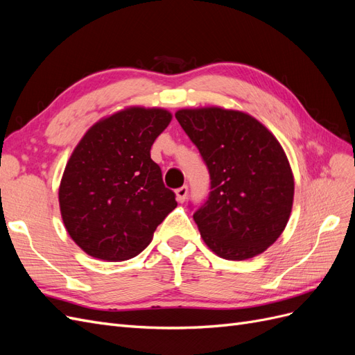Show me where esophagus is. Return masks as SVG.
Here are the masks:
<instances>
[{
    "label": "esophagus",
    "instance_id": "obj_1",
    "mask_svg": "<svg viewBox=\"0 0 355 355\" xmlns=\"http://www.w3.org/2000/svg\"><path fill=\"white\" fill-rule=\"evenodd\" d=\"M187 196H188V187L184 185L176 189V198L179 202H184L187 200Z\"/></svg>",
    "mask_w": 355,
    "mask_h": 355
}]
</instances>
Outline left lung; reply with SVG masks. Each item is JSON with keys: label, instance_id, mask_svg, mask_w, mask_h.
<instances>
[{"label": "left lung", "instance_id": "left-lung-1", "mask_svg": "<svg viewBox=\"0 0 355 355\" xmlns=\"http://www.w3.org/2000/svg\"><path fill=\"white\" fill-rule=\"evenodd\" d=\"M175 115L209 168V197L194 213L204 243L223 259L261 254L280 237L293 206L295 180L282 145L240 111L211 106Z\"/></svg>", "mask_w": 355, "mask_h": 355}]
</instances>
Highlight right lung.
<instances>
[{"instance_id":"1","label":"right lung","mask_w":355,"mask_h":355,"mask_svg":"<svg viewBox=\"0 0 355 355\" xmlns=\"http://www.w3.org/2000/svg\"><path fill=\"white\" fill-rule=\"evenodd\" d=\"M171 121L161 108L133 106L89 128L63 171V223L81 249L102 261H127L151 243L175 210L151 146Z\"/></svg>"}]
</instances>
